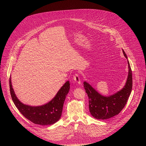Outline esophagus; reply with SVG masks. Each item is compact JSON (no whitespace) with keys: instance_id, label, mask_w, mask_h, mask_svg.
<instances>
[{"instance_id":"esophagus-1","label":"esophagus","mask_w":146,"mask_h":146,"mask_svg":"<svg viewBox=\"0 0 146 146\" xmlns=\"http://www.w3.org/2000/svg\"><path fill=\"white\" fill-rule=\"evenodd\" d=\"M73 80L78 84H80V77L78 74H76L74 76H73Z\"/></svg>"}]
</instances>
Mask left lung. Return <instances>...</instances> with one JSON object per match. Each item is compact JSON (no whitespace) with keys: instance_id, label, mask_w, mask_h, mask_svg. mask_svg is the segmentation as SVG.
I'll return each mask as SVG.
<instances>
[{"instance_id":"obj_1","label":"left lung","mask_w":146,"mask_h":146,"mask_svg":"<svg viewBox=\"0 0 146 146\" xmlns=\"http://www.w3.org/2000/svg\"><path fill=\"white\" fill-rule=\"evenodd\" d=\"M123 54L127 57L124 50ZM129 73L124 87L110 96H104L97 92L89 84L84 82V87L89 97V107L91 114L97 119H107L118 114L125 107L132 90V71L127 60Z\"/></svg>"}]
</instances>
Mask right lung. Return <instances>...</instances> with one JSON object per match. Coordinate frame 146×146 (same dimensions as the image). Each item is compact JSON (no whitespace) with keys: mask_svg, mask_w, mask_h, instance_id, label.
Masks as SVG:
<instances>
[{"mask_svg":"<svg viewBox=\"0 0 146 146\" xmlns=\"http://www.w3.org/2000/svg\"><path fill=\"white\" fill-rule=\"evenodd\" d=\"M69 81L64 84L58 91L55 97L47 104L32 107L23 104L17 99L12 88L11 78L9 79L10 94L14 104L21 114L35 124L52 125L61 118L66 97L70 89Z\"/></svg>","mask_w":146,"mask_h":146,"instance_id":"right-lung-1","label":"right lung"}]
</instances>
